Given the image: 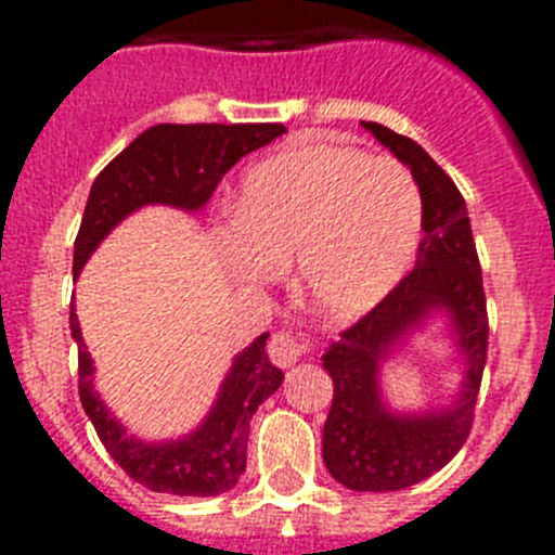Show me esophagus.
Wrapping results in <instances>:
<instances>
[{
	"instance_id": "obj_1",
	"label": "esophagus",
	"mask_w": 555,
	"mask_h": 555,
	"mask_svg": "<svg viewBox=\"0 0 555 555\" xmlns=\"http://www.w3.org/2000/svg\"><path fill=\"white\" fill-rule=\"evenodd\" d=\"M306 350H308V341H302V338H297L288 331L274 333L272 341H269V358H272V364L281 366V370L297 364V361L306 356Z\"/></svg>"
}]
</instances>
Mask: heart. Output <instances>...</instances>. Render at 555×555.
<instances>
[{"mask_svg":"<svg viewBox=\"0 0 555 555\" xmlns=\"http://www.w3.org/2000/svg\"><path fill=\"white\" fill-rule=\"evenodd\" d=\"M423 233L409 171L345 144H297L244 175L224 263L269 283L297 258L311 308L338 322L364 317L403 281Z\"/></svg>","mask_w":555,"mask_h":555,"instance_id":"obj_1","label":"heart"}]
</instances>
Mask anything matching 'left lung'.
<instances>
[{
	"mask_svg": "<svg viewBox=\"0 0 555 555\" xmlns=\"http://www.w3.org/2000/svg\"><path fill=\"white\" fill-rule=\"evenodd\" d=\"M361 125L411 169L425 235L414 269L322 356L333 377L322 459L352 492H397L439 473L467 442L487 364V297L467 205L453 180L416 141L377 121ZM430 321L443 322L462 358L460 391L448 406L391 410L383 366Z\"/></svg>",
	"mask_w": 555,
	"mask_h": 555,
	"instance_id": "obj_1",
	"label": "left lung"
}]
</instances>
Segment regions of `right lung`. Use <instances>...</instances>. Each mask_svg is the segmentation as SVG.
I'll list each match as a JSON object with an SVG mask.
<instances>
[{"mask_svg": "<svg viewBox=\"0 0 555 555\" xmlns=\"http://www.w3.org/2000/svg\"><path fill=\"white\" fill-rule=\"evenodd\" d=\"M283 125H155L116 155L91 185L75 242V278L116 224L146 205L197 214L219 180L244 155L283 135ZM80 361V403L111 459L135 483L180 498H214L233 489L247 467L249 420L278 391L283 372L267 356L269 333L235 352L203 423L178 439L146 442L127 434L94 389V361L75 306L68 313Z\"/></svg>", "mask_w": 555, "mask_h": 555, "instance_id": "1", "label": "right lung"}]
</instances>
